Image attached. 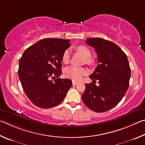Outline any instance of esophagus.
Returning <instances> with one entry per match:
<instances>
[{
  "label": "esophagus",
  "mask_w": 145,
  "mask_h": 145,
  "mask_svg": "<svg viewBox=\"0 0 145 145\" xmlns=\"http://www.w3.org/2000/svg\"><path fill=\"white\" fill-rule=\"evenodd\" d=\"M77 84H78V82H75V81H72V85H77Z\"/></svg>",
  "instance_id": "obj_1"
}]
</instances>
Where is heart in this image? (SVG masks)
<instances>
[{
  "label": "heart",
  "mask_w": 145,
  "mask_h": 145,
  "mask_svg": "<svg viewBox=\"0 0 145 145\" xmlns=\"http://www.w3.org/2000/svg\"><path fill=\"white\" fill-rule=\"evenodd\" d=\"M76 49L78 52L82 53L86 58V62H87V63H91L93 62L92 59L90 58L91 52L87 47L85 46L80 45L76 48ZM69 51L68 50H66L62 55V62L64 63H67L69 62ZM87 73L88 71L85 68L76 67V66L74 65L69 66V67H66L64 69V74L65 76L75 81L80 80L83 76L87 74Z\"/></svg>",
  "instance_id": "obj_1"
}]
</instances>
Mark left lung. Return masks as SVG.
<instances>
[{"mask_svg":"<svg viewBox=\"0 0 145 145\" xmlns=\"http://www.w3.org/2000/svg\"><path fill=\"white\" fill-rule=\"evenodd\" d=\"M85 42L94 48L97 55L98 65L89 77L94 82L98 80L99 86L92 83L85 84L82 98L91 110L105 112L117 105L128 89L131 68L127 57L110 40L88 38Z\"/></svg>","mask_w":145,"mask_h":145,"instance_id":"obj_1","label":"left lung"}]
</instances>
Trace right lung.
<instances>
[{"label":"right lung","mask_w":145,"mask_h":145,"mask_svg":"<svg viewBox=\"0 0 145 145\" xmlns=\"http://www.w3.org/2000/svg\"><path fill=\"white\" fill-rule=\"evenodd\" d=\"M70 40L46 38L30 46L20 58L18 76L25 94L37 107L51 108L64 99L72 81L58 78ZM57 77L54 81L50 80Z\"/></svg>","instance_id":"add662e5"}]
</instances>
